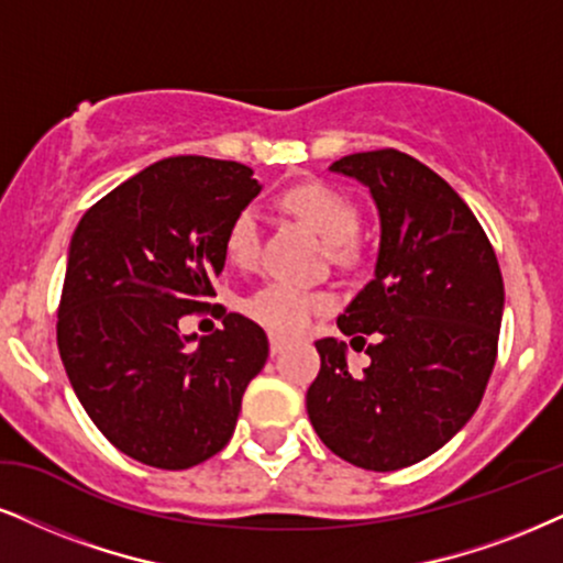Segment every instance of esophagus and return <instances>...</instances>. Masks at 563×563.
<instances>
[{
    "label": "esophagus",
    "mask_w": 563,
    "mask_h": 563,
    "mask_svg": "<svg viewBox=\"0 0 563 563\" xmlns=\"http://www.w3.org/2000/svg\"><path fill=\"white\" fill-rule=\"evenodd\" d=\"M284 346H287V339H284V336H276V334H271V355H282Z\"/></svg>",
    "instance_id": "34e87169"
}]
</instances>
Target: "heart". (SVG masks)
<instances>
[{"mask_svg":"<svg viewBox=\"0 0 563 563\" xmlns=\"http://www.w3.org/2000/svg\"><path fill=\"white\" fill-rule=\"evenodd\" d=\"M282 203L287 211H292L295 217L308 221L329 245H334L336 255L344 253V242L355 238L360 224L357 208L350 198L336 192L334 187L321 183L295 185L284 192ZM258 213H255L253 208H242L227 229V258L232 261L234 266L247 268L253 266L255 258H258ZM325 305H329V297L325 295L308 292V289L289 282H274L268 284V287H263L261 292L250 300V313H253L255 321L268 325L276 334H300L305 325L310 323V318H313L318 310H323Z\"/></svg>","mask_w":563,"mask_h":563,"instance_id":"obj_1","label":"heart"}]
</instances>
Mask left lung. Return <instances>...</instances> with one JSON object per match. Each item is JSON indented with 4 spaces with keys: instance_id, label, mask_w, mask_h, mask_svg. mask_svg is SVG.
I'll return each instance as SVG.
<instances>
[{
    "instance_id": "left-lung-1",
    "label": "left lung",
    "mask_w": 563,
    "mask_h": 563,
    "mask_svg": "<svg viewBox=\"0 0 563 563\" xmlns=\"http://www.w3.org/2000/svg\"><path fill=\"white\" fill-rule=\"evenodd\" d=\"M331 172L363 183L378 208L376 276L336 318L352 346L376 342L352 376L346 344L318 339L321 371L305 405L336 456L391 473L439 451L481 405L501 331V268L470 206L418 158L365 151Z\"/></svg>"
}]
</instances>
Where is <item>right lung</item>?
Wrapping results in <instances>:
<instances>
[{"mask_svg": "<svg viewBox=\"0 0 563 563\" xmlns=\"http://www.w3.org/2000/svg\"><path fill=\"white\" fill-rule=\"evenodd\" d=\"M258 192L245 164L162 158L90 206L69 240L59 357L96 428L148 467L187 470L224 449L266 365L258 323L208 308L227 229ZM203 309L225 329L179 335Z\"/></svg>", "mask_w": 563, "mask_h": 563, "instance_id": "obj_1", "label": "right lung"}]
</instances>
